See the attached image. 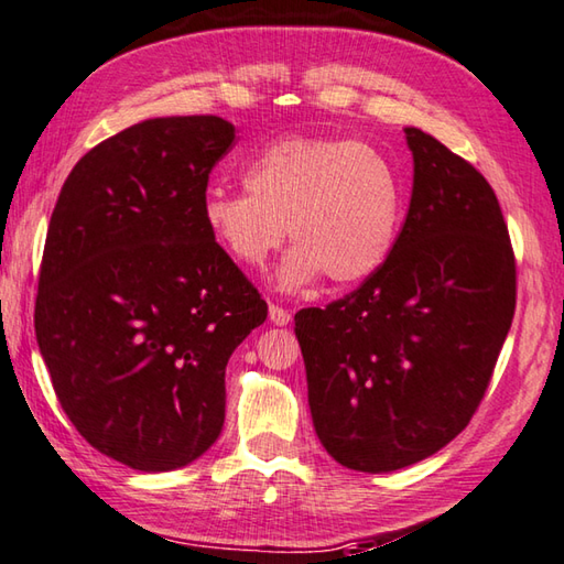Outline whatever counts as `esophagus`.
<instances>
[{"mask_svg":"<svg viewBox=\"0 0 564 564\" xmlns=\"http://www.w3.org/2000/svg\"><path fill=\"white\" fill-rule=\"evenodd\" d=\"M270 318H272V324L286 326L292 322V312L284 310V306H280V304H270Z\"/></svg>","mask_w":564,"mask_h":564,"instance_id":"obj_1","label":"esophagus"}]
</instances>
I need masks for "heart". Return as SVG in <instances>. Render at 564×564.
Listing matches in <instances>:
<instances>
[{"label":"heart","instance_id":"1","mask_svg":"<svg viewBox=\"0 0 564 564\" xmlns=\"http://www.w3.org/2000/svg\"><path fill=\"white\" fill-rule=\"evenodd\" d=\"M246 188H208L200 218L208 236L242 268H262L290 226L296 248L278 272L284 290L326 274L356 284L395 248L402 186L376 147L344 137H284L252 159Z\"/></svg>","mask_w":564,"mask_h":564}]
</instances>
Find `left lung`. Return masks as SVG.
Listing matches in <instances>:
<instances>
[{
  "instance_id": "8db88e82",
  "label": "left lung",
  "mask_w": 564,
  "mask_h": 564,
  "mask_svg": "<svg viewBox=\"0 0 564 564\" xmlns=\"http://www.w3.org/2000/svg\"><path fill=\"white\" fill-rule=\"evenodd\" d=\"M412 198L386 264L294 316L314 430L346 469L417 464L459 434L516 312V254L491 184L408 127Z\"/></svg>"
}]
</instances>
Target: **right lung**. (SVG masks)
Wrapping results in <instances>:
<instances>
[{
	"label": "right lung",
	"mask_w": 564,
	"mask_h": 564,
	"mask_svg": "<svg viewBox=\"0 0 564 564\" xmlns=\"http://www.w3.org/2000/svg\"><path fill=\"white\" fill-rule=\"evenodd\" d=\"M236 142L216 115L156 117L80 156L51 214L36 341L83 440L137 471L198 459L226 420V366L268 316L200 218Z\"/></svg>",
	"instance_id": "add662e5"
}]
</instances>
